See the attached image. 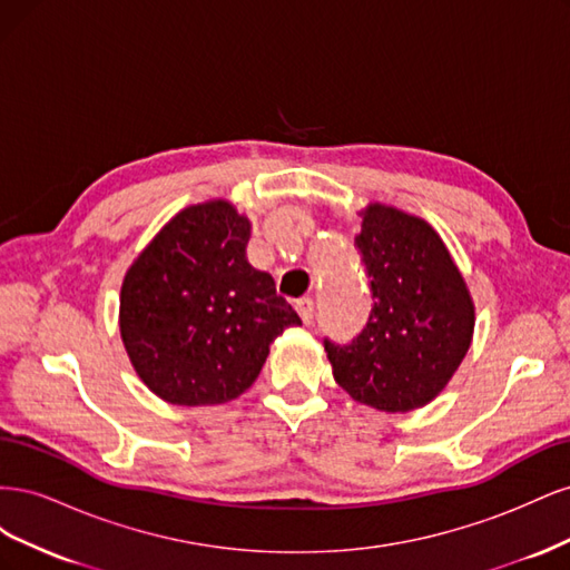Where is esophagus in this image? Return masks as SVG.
I'll return each instance as SVG.
<instances>
[{"label": "esophagus", "instance_id": "obj_1", "mask_svg": "<svg viewBox=\"0 0 570 570\" xmlns=\"http://www.w3.org/2000/svg\"><path fill=\"white\" fill-rule=\"evenodd\" d=\"M295 308H297V314H299V318L308 325L314 321V314H316V306H314V299L312 297H302V299H297V304H295Z\"/></svg>", "mask_w": 570, "mask_h": 570}]
</instances>
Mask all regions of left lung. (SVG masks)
Segmentation results:
<instances>
[{
    "label": "left lung",
    "instance_id": "obj_1",
    "mask_svg": "<svg viewBox=\"0 0 570 570\" xmlns=\"http://www.w3.org/2000/svg\"><path fill=\"white\" fill-rule=\"evenodd\" d=\"M361 216L354 243L371 278V316L350 344H323L352 400L406 413L452 381L471 347L475 306L433 226L377 202Z\"/></svg>",
    "mask_w": 570,
    "mask_h": 570
}]
</instances>
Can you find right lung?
<instances>
[{"label": "right lung", "instance_id": "right-lung-1", "mask_svg": "<svg viewBox=\"0 0 570 570\" xmlns=\"http://www.w3.org/2000/svg\"><path fill=\"white\" fill-rule=\"evenodd\" d=\"M252 223L226 199L193 204L140 252L120 285V337L140 381L168 404L243 394L271 342L302 325L268 273L247 262Z\"/></svg>", "mask_w": 570, "mask_h": 570}]
</instances>
